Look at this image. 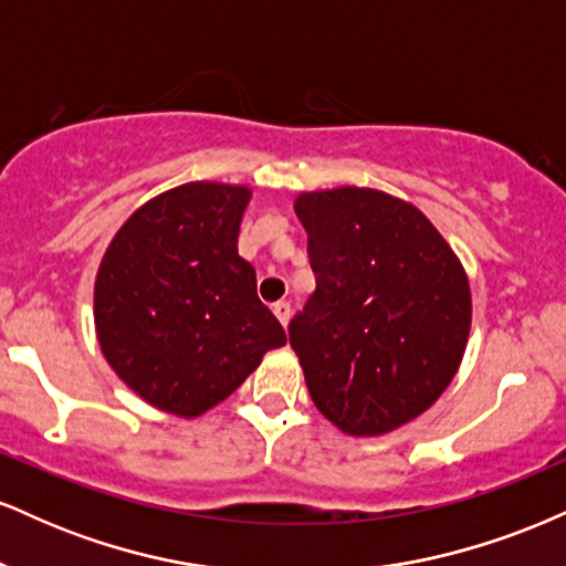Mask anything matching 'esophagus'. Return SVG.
Here are the masks:
<instances>
[{
    "mask_svg": "<svg viewBox=\"0 0 566 566\" xmlns=\"http://www.w3.org/2000/svg\"><path fill=\"white\" fill-rule=\"evenodd\" d=\"M271 311H274V316H276V319L282 322V327H287V322H290V314H292L290 303H287V301H279V303L271 305Z\"/></svg>",
    "mask_w": 566,
    "mask_h": 566,
    "instance_id": "34e87169",
    "label": "esophagus"
}]
</instances>
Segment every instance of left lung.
Returning <instances> with one entry per match:
<instances>
[{
	"label": "left lung",
	"mask_w": 566,
	"mask_h": 566,
	"mask_svg": "<svg viewBox=\"0 0 566 566\" xmlns=\"http://www.w3.org/2000/svg\"><path fill=\"white\" fill-rule=\"evenodd\" d=\"M316 292L290 322L311 399L354 437L426 412L450 386L471 329V290L418 207L375 188L301 193Z\"/></svg>",
	"instance_id": "left-lung-1"
}]
</instances>
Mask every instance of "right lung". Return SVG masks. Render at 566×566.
I'll return each mask as SVG.
<instances>
[{"label": "right lung", "mask_w": 566, "mask_h": 566, "mask_svg": "<svg viewBox=\"0 0 566 566\" xmlns=\"http://www.w3.org/2000/svg\"><path fill=\"white\" fill-rule=\"evenodd\" d=\"M250 188L186 184L122 226L95 279V327L114 373L148 405L197 418L287 343L237 239Z\"/></svg>", "instance_id": "1"}]
</instances>
